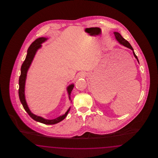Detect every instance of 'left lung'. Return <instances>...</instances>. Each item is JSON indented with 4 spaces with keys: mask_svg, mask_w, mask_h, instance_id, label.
Segmentation results:
<instances>
[{
    "mask_svg": "<svg viewBox=\"0 0 158 158\" xmlns=\"http://www.w3.org/2000/svg\"><path fill=\"white\" fill-rule=\"evenodd\" d=\"M114 35H115V37L116 38V39L117 40V41L120 43L121 44H122V45H123L124 46L127 47V48H130L131 50L133 51V47H131V45H130V44L128 42L127 40H126L124 38H123L122 37V36L118 32H114ZM133 54H134V56H135V59L137 60L138 62H139V60H138V59H137V56L135 55V52H134V51H133Z\"/></svg>",
    "mask_w": 158,
    "mask_h": 158,
    "instance_id": "left-lung-1",
    "label": "left lung"
}]
</instances>
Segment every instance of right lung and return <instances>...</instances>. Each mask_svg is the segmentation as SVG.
<instances>
[{
    "label": "right lung",
    "instance_id": "add662e5",
    "mask_svg": "<svg viewBox=\"0 0 158 158\" xmlns=\"http://www.w3.org/2000/svg\"><path fill=\"white\" fill-rule=\"evenodd\" d=\"M46 40H47L46 38L41 37L37 38L29 47L28 51H27V54L26 58L24 60V61L23 62L21 69V75L19 76V90H18V94H19V97L20 99L21 102L23 104V108L25 109V110L27 111V113L28 114V115L33 120L38 121L40 123L45 124H55L56 123H59L61 121H62L63 119L65 118V117L68 115V112H69L70 108L64 115L60 116L59 117H57L53 120H46L41 117L34 115V114H32L31 112L30 109L28 108V105L27 104L25 98V93H24L25 83V79H26L27 71L30 66L31 62L34 59V57L36 53V52L37 51L38 48H40L41 47V44L42 43L44 42ZM73 87H74L73 84L70 85L68 86V92L69 98L70 96V94L73 89Z\"/></svg>",
    "mask_w": 158,
    "mask_h": 158
}]
</instances>
